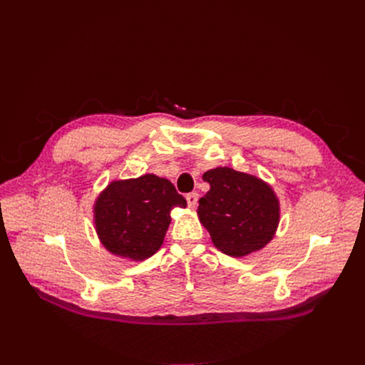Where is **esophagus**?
<instances>
[{
	"mask_svg": "<svg viewBox=\"0 0 365 365\" xmlns=\"http://www.w3.org/2000/svg\"><path fill=\"white\" fill-rule=\"evenodd\" d=\"M197 193H189L185 196V200H187V204H189V207L190 208H195L196 207V204H197Z\"/></svg>",
	"mask_w": 365,
	"mask_h": 365,
	"instance_id": "obj_1",
	"label": "esophagus"
}]
</instances>
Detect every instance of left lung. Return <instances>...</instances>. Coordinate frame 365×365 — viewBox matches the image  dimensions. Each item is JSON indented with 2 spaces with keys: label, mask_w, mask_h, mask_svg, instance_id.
<instances>
[{
  "label": "left lung",
  "mask_w": 365,
  "mask_h": 365,
  "mask_svg": "<svg viewBox=\"0 0 365 365\" xmlns=\"http://www.w3.org/2000/svg\"><path fill=\"white\" fill-rule=\"evenodd\" d=\"M202 180L210 190L200 200L197 217L213 245L237 259L267 247L280 222V201L272 187L231 168L210 169Z\"/></svg>",
  "instance_id": "8db88e82"
}]
</instances>
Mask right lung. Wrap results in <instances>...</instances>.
I'll return each instance as SVG.
<instances>
[{
  "mask_svg": "<svg viewBox=\"0 0 365 365\" xmlns=\"http://www.w3.org/2000/svg\"><path fill=\"white\" fill-rule=\"evenodd\" d=\"M185 205L175 185L153 173L114 180L96 197L94 228L114 256L141 262L161 248L172 208Z\"/></svg>",
  "mask_w": 365,
  "mask_h": 365,
  "instance_id": "right-lung-1",
  "label": "right lung"
}]
</instances>
